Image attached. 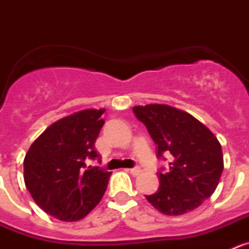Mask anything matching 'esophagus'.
<instances>
[{
    "label": "esophagus",
    "instance_id": "esophagus-1",
    "mask_svg": "<svg viewBox=\"0 0 249 249\" xmlns=\"http://www.w3.org/2000/svg\"><path fill=\"white\" fill-rule=\"evenodd\" d=\"M128 172L131 173L132 176H138V175H141V172H142V169H141L140 167H135V168L128 169Z\"/></svg>",
    "mask_w": 249,
    "mask_h": 249
}]
</instances>
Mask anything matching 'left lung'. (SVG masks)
I'll use <instances>...</instances> for the list:
<instances>
[{"mask_svg": "<svg viewBox=\"0 0 249 249\" xmlns=\"http://www.w3.org/2000/svg\"><path fill=\"white\" fill-rule=\"evenodd\" d=\"M133 112L157 144V157L172 155L168 171L157 173L160 188L147 201L167 215L196 210L213 195L223 171L217 137L192 114L171 106H136Z\"/></svg>", "mask_w": 249, "mask_h": 249, "instance_id": "1", "label": "left lung"}]
</instances>
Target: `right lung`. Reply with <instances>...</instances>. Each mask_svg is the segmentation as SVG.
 <instances>
[{
  "label": "right lung",
  "instance_id": "right-lung-1",
  "mask_svg": "<svg viewBox=\"0 0 249 249\" xmlns=\"http://www.w3.org/2000/svg\"><path fill=\"white\" fill-rule=\"evenodd\" d=\"M105 108L83 109L45 129L26 153L23 178L39 208L59 221H80L100 203L112 173L86 164L100 158L94 143Z\"/></svg>",
  "mask_w": 249,
  "mask_h": 249
}]
</instances>
